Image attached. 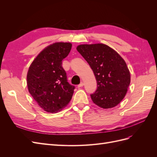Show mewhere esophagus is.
I'll return each instance as SVG.
<instances>
[{
  "label": "esophagus",
  "mask_w": 157,
  "mask_h": 157,
  "mask_svg": "<svg viewBox=\"0 0 157 157\" xmlns=\"http://www.w3.org/2000/svg\"><path fill=\"white\" fill-rule=\"evenodd\" d=\"M84 86V83L83 82H81L80 84H79L78 85V88H80V87H82Z\"/></svg>",
  "instance_id": "esophagus-1"
}]
</instances>
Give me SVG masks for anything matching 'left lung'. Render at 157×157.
<instances>
[{
  "label": "left lung",
  "instance_id": "1",
  "mask_svg": "<svg viewBox=\"0 0 157 157\" xmlns=\"http://www.w3.org/2000/svg\"><path fill=\"white\" fill-rule=\"evenodd\" d=\"M82 55L96 77L98 88L90 94L93 102L103 109L115 107L124 98L130 83L126 63L116 51L103 44H81Z\"/></svg>",
  "mask_w": 157,
  "mask_h": 157
}]
</instances>
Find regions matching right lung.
Segmentation results:
<instances>
[{"label":"right lung","instance_id":"obj_1","mask_svg":"<svg viewBox=\"0 0 157 157\" xmlns=\"http://www.w3.org/2000/svg\"><path fill=\"white\" fill-rule=\"evenodd\" d=\"M72 44L56 42L42 50L30 65L27 75L29 92L42 109L48 113L61 111L72 98L75 86L67 82L62 60Z\"/></svg>","mask_w":157,"mask_h":157}]
</instances>
